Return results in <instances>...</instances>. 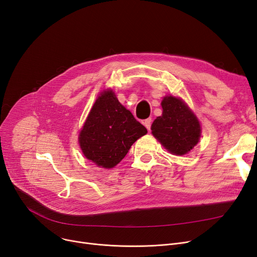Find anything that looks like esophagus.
<instances>
[{"mask_svg":"<svg viewBox=\"0 0 257 257\" xmlns=\"http://www.w3.org/2000/svg\"><path fill=\"white\" fill-rule=\"evenodd\" d=\"M143 124L145 125V127H146L148 130H150V129H151V124H152V119H151V118H147V119H145V120L143 121Z\"/></svg>","mask_w":257,"mask_h":257,"instance_id":"1","label":"esophagus"}]
</instances>
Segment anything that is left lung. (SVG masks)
Instances as JSON below:
<instances>
[{
    "label": "left lung",
    "instance_id": "left-lung-1",
    "mask_svg": "<svg viewBox=\"0 0 257 257\" xmlns=\"http://www.w3.org/2000/svg\"><path fill=\"white\" fill-rule=\"evenodd\" d=\"M163 114L151 126L152 134L174 155H184L198 144L201 126L197 116L179 98L167 96L161 102Z\"/></svg>",
    "mask_w": 257,
    "mask_h": 257
}]
</instances>
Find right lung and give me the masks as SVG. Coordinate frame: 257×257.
Returning <instances> with one entry per match:
<instances>
[{"instance_id": "obj_1", "label": "right lung", "mask_w": 257, "mask_h": 257, "mask_svg": "<svg viewBox=\"0 0 257 257\" xmlns=\"http://www.w3.org/2000/svg\"><path fill=\"white\" fill-rule=\"evenodd\" d=\"M147 132L118 102L115 93L105 90L94 102L79 133V145L91 163L104 169H111Z\"/></svg>"}]
</instances>
